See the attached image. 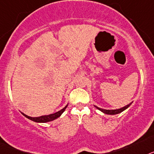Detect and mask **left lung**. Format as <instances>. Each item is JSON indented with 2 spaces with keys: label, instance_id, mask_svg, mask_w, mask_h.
<instances>
[{
  "label": "left lung",
  "instance_id": "8db88e82",
  "mask_svg": "<svg viewBox=\"0 0 154 154\" xmlns=\"http://www.w3.org/2000/svg\"><path fill=\"white\" fill-rule=\"evenodd\" d=\"M131 104H132V102L130 103V104H129V105H125V106H124L123 108H121V109H115V110H107V109H100V108H98V107L95 106L96 108H97L98 110L101 111L102 112H104L105 114H108V115H116V114H119V113H121L122 112H123L124 110H125L126 109H128L129 106L131 105Z\"/></svg>",
  "mask_w": 154,
  "mask_h": 154
}]
</instances>
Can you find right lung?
<instances>
[{
  "label": "right lung",
  "instance_id": "add662e5",
  "mask_svg": "<svg viewBox=\"0 0 154 154\" xmlns=\"http://www.w3.org/2000/svg\"><path fill=\"white\" fill-rule=\"evenodd\" d=\"M66 107H67V105H66L65 108H63V109H61L60 111L56 112V113L48 115V116H40V117H30V116H26V115H25L24 113H22V112H21V113H22V115H23L24 116L28 118L29 119L35 122H47L53 121V120L56 119L60 117V116L62 115L63 112L65 111V109H66Z\"/></svg>",
  "mask_w": 154,
  "mask_h": 154
}]
</instances>
